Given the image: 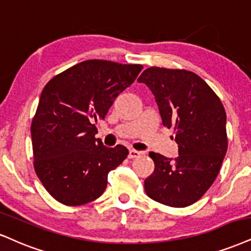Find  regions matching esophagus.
Segmentation results:
<instances>
[{"instance_id": "obj_1", "label": "esophagus", "mask_w": 251, "mask_h": 251, "mask_svg": "<svg viewBox=\"0 0 251 251\" xmlns=\"http://www.w3.org/2000/svg\"><path fill=\"white\" fill-rule=\"evenodd\" d=\"M142 156V152L138 150H129V158H138V157Z\"/></svg>"}]
</instances>
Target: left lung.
<instances>
[{"instance_id": "1", "label": "left lung", "mask_w": 251, "mask_h": 251, "mask_svg": "<svg viewBox=\"0 0 251 251\" xmlns=\"http://www.w3.org/2000/svg\"><path fill=\"white\" fill-rule=\"evenodd\" d=\"M149 87L164 126L175 129L178 157L150 152L154 170L144 180L151 199L186 207L212 186L227 152L225 108L196 73L160 67L147 69L137 80Z\"/></svg>"}]
</instances>
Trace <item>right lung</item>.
Masks as SVG:
<instances>
[{
    "instance_id": "1",
    "label": "right lung",
    "mask_w": 251,
    "mask_h": 251,
    "mask_svg": "<svg viewBox=\"0 0 251 251\" xmlns=\"http://www.w3.org/2000/svg\"><path fill=\"white\" fill-rule=\"evenodd\" d=\"M143 66L92 59L46 83L31 125L33 166L46 191L67 206L98 199L108 173L128 156L123 145L107 148L95 138L115 99Z\"/></svg>"
}]
</instances>
